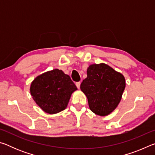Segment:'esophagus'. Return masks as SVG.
<instances>
[{
  "label": "esophagus",
  "instance_id": "34e87169",
  "mask_svg": "<svg viewBox=\"0 0 155 155\" xmlns=\"http://www.w3.org/2000/svg\"><path fill=\"white\" fill-rule=\"evenodd\" d=\"M76 85H77V87L79 89L80 88V85H81V83L80 82H77L76 83Z\"/></svg>",
  "mask_w": 155,
  "mask_h": 155
}]
</instances>
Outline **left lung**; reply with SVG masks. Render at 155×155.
Masks as SVG:
<instances>
[{"label": "left lung", "mask_w": 155, "mask_h": 155, "mask_svg": "<svg viewBox=\"0 0 155 155\" xmlns=\"http://www.w3.org/2000/svg\"><path fill=\"white\" fill-rule=\"evenodd\" d=\"M81 84L91 111L101 116L111 114L118 105L126 87L123 74L107 64H91Z\"/></svg>", "instance_id": "obj_1"}]
</instances>
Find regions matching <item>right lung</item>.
<instances>
[{"label": "right lung", "mask_w": 155, "mask_h": 155, "mask_svg": "<svg viewBox=\"0 0 155 155\" xmlns=\"http://www.w3.org/2000/svg\"><path fill=\"white\" fill-rule=\"evenodd\" d=\"M77 90L70 76L53 69L37 77L31 84L30 92L35 103L48 114L66 109L72 94Z\"/></svg>", "instance_id": "right-lung-1"}]
</instances>
